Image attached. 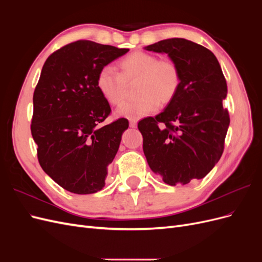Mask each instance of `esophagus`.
Here are the masks:
<instances>
[{
    "mask_svg": "<svg viewBox=\"0 0 262 262\" xmlns=\"http://www.w3.org/2000/svg\"><path fill=\"white\" fill-rule=\"evenodd\" d=\"M129 125L131 126V128H137L138 121L136 120V119H130V120H129Z\"/></svg>",
    "mask_w": 262,
    "mask_h": 262,
    "instance_id": "obj_1",
    "label": "esophagus"
}]
</instances>
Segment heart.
I'll use <instances>...</instances> for the list:
<instances>
[{"label": "heart", "mask_w": 262, "mask_h": 262, "mask_svg": "<svg viewBox=\"0 0 262 262\" xmlns=\"http://www.w3.org/2000/svg\"><path fill=\"white\" fill-rule=\"evenodd\" d=\"M120 69L121 73L113 66H104L96 78L101 96L113 106L123 101L126 82L139 80L137 93L141 97L123 104L116 112L119 117L138 119L153 114L161 101H170L179 89L177 66L170 60H158L152 53L133 52L121 60Z\"/></svg>", "instance_id": "obj_1"}]
</instances>
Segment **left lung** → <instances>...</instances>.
Segmentation results:
<instances>
[{"label":"left lung","mask_w":262,"mask_h":262,"mask_svg":"<svg viewBox=\"0 0 262 262\" xmlns=\"http://www.w3.org/2000/svg\"><path fill=\"white\" fill-rule=\"evenodd\" d=\"M144 49L167 53L180 74L164 112L138 124L144 155L165 184L187 185L207 176L223 154L229 125L225 77L215 55L187 39H165Z\"/></svg>","instance_id":"1"}]
</instances>
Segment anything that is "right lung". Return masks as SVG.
<instances>
[{
	"label": "right lung",
	"instance_id": "obj_1",
	"mask_svg": "<svg viewBox=\"0 0 262 262\" xmlns=\"http://www.w3.org/2000/svg\"><path fill=\"white\" fill-rule=\"evenodd\" d=\"M129 49L77 40L47 59L34 93L31 136L38 161L59 186L76 194L105 187L107 166L114 161L124 118L102 125L112 112L99 93V70Z\"/></svg>",
	"mask_w": 262,
	"mask_h": 262
}]
</instances>
